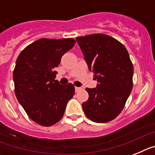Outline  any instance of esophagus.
<instances>
[{
	"instance_id": "1",
	"label": "esophagus",
	"mask_w": 155,
	"mask_h": 155,
	"mask_svg": "<svg viewBox=\"0 0 155 155\" xmlns=\"http://www.w3.org/2000/svg\"><path fill=\"white\" fill-rule=\"evenodd\" d=\"M81 87H75V91H76V92H79V91H80V90H81Z\"/></svg>"
}]
</instances>
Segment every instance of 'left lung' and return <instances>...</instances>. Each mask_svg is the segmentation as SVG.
Returning <instances> with one entry per match:
<instances>
[{"mask_svg":"<svg viewBox=\"0 0 155 155\" xmlns=\"http://www.w3.org/2000/svg\"><path fill=\"white\" fill-rule=\"evenodd\" d=\"M96 88H86L88 100L83 109L89 119L103 123L116 118L133 88L134 66L124 45L108 35L97 33L76 38Z\"/></svg>","mask_w":155,"mask_h":155,"instance_id":"1","label":"left lung"}]
</instances>
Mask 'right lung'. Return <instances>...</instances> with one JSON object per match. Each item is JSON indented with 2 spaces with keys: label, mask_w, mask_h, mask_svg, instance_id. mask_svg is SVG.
Returning <instances> with one entry per match:
<instances>
[{
  "label": "right lung",
  "mask_w": 155,
  "mask_h": 155,
  "mask_svg": "<svg viewBox=\"0 0 155 155\" xmlns=\"http://www.w3.org/2000/svg\"><path fill=\"white\" fill-rule=\"evenodd\" d=\"M75 43L72 38L40 39L21 51L16 60L15 96L28 116L40 126H53L61 120L75 94L72 83L61 85L53 71Z\"/></svg>",
  "instance_id": "1"
}]
</instances>
